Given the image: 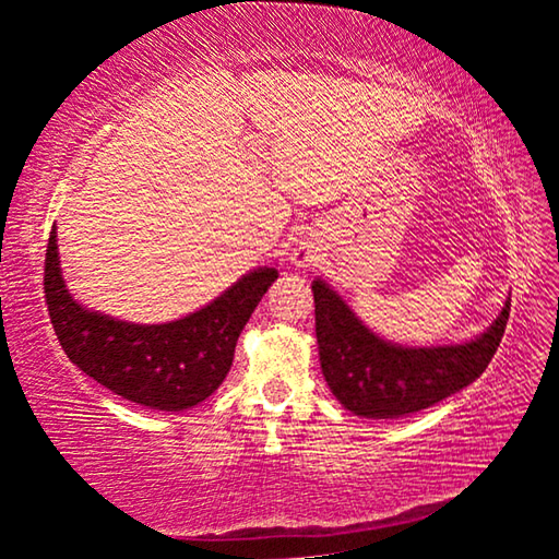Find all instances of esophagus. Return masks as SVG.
<instances>
[{"label":"esophagus","mask_w":559,"mask_h":559,"mask_svg":"<svg viewBox=\"0 0 559 559\" xmlns=\"http://www.w3.org/2000/svg\"><path fill=\"white\" fill-rule=\"evenodd\" d=\"M290 261H293V266H298V269H308V266H313L316 253H313V249H310V246L300 243L298 249H293V253H290Z\"/></svg>","instance_id":"obj_1"}]
</instances>
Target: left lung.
Here are the masks:
<instances>
[{
  "label": "left lung",
  "mask_w": 559,
  "mask_h": 559,
  "mask_svg": "<svg viewBox=\"0 0 559 559\" xmlns=\"http://www.w3.org/2000/svg\"><path fill=\"white\" fill-rule=\"evenodd\" d=\"M320 370L335 400L367 419H400L476 382L493 359L510 298L484 333L466 343L412 347L367 328L328 281H313Z\"/></svg>",
  "instance_id": "1"
}]
</instances>
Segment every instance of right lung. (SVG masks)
<instances>
[{
    "mask_svg": "<svg viewBox=\"0 0 559 559\" xmlns=\"http://www.w3.org/2000/svg\"><path fill=\"white\" fill-rule=\"evenodd\" d=\"M278 278L257 266L206 306L167 323H130L86 308L66 288L56 224L46 246L44 293L56 337L79 370L128 402L159 412L192 409L231 370L243 325Z\"/></svg>",
    "mask_w": 559,
    "mask_h": 559,
    "instance_id": "add662e5",
    "label": "right lung"
}]
</instances>
